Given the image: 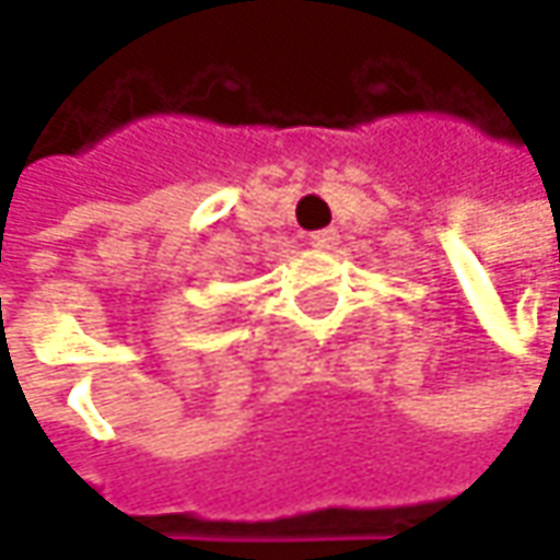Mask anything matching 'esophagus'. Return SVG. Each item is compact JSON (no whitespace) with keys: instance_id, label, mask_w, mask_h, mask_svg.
Returning a JSON list of instances; mask_svg holds the SVG:
<instances>
[{"instance_id":"1","label":"esophagus","mask_w":560,"mask_h":560,"mask_svg":"<svg viewBox=\"0 0 560 560\" xmlns=\"http://www.w3.org/2000/svg\"><path fill=\"white\" fill-rule=\"evenodd\" d=\"M336 243H339V233L336 230H317V233H312L314 248H334Z\"/></svg>"}]
</instances>
